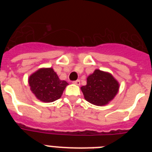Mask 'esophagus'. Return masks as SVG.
Instances as JSON below:
<instances>
[{
    "instance_id": "1",
    "label": "esophagus",
    "mask_w": 152,
    "mask_h": 152,
    "mask_svg": "<svg viewBox=\"0 0 152 152\" xmlns=\"http://www.w3.org/2000/svg\"><path fill=\"white\" fill-rule=\"evenodd\" d=\"M73 83L75 84H76V85H80V80H74Z\"/></svg>"
}]
</instances>
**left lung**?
Returning <instances> with one entry per match:
<instances>
[{
  "mask_svg": "<svg viewBox=\"0 0 152 152\" xmlns=\"http://www.w3.org/2000/svg\"><path fill=\"white\" fill-rule=\"evenodd\" d=\"M80 89L87 101L96 106H103L116 96L119 84L110 74L96 69L88 77L87 84Z\"/></svg>",
  "mask_w": 152,
  "mask_h": 152,
  "instance_id": "8db88e82",
  "label": "left lung"
}]
</instances>
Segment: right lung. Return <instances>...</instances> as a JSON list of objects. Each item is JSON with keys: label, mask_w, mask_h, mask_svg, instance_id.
<instances>
[{"label": "right lung", "mask_w": 152, "mask_h": 152, "mask_svg": "<svg viewBox=\"0 0 152 152\" xmlns=\"http://www.w3.org/2000/svg\"><path fill=\"white\" fill-rule=\"evenodd\" d=\"M30 89L35 96L42 102L50 103L59 99L68 85L61 80L52 68H42L29 78Z\"/></svg>", "instance_id": "obj_1"}]
</instances>
